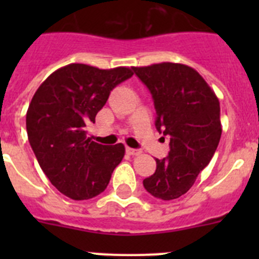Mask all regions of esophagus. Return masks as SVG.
<instances>
[{"label":"esophagus","mask_w":259,"mask_h":259,"mask_svg":"<svg viewBox=\"0 0 259 259\" xmlns=\"http://www.w3.org/2000/svg\"><path fill=\"white\" fill-rule=\"evenodd\" d=\"M125 152H127L130 155H137V154H140L141 150L140 149H134V148H127V149H125Z\"/></svg>","instance_id":"1"}]
</instances>
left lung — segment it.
Returning a JSON list of instances; mask_svg holds the SVG:
<instances>
[{
  "instance_id": "left-lung-1",
  "label": "left lung",
  "mask_w": 259,
  "mask_h": 259,
  "mask_svg": "<svg viewBox=\"0 0 259 259\" xmlns=\"http://www.w3.org/2000/svg\"><path fill=\"white\" fill-rule=\"evenodd\" d=\"M132 70L152 93L157 131L170 136L168 155L155 159V172L144 179V188L155 198L175 200L192 188L218 148L219 100L189 66L163 62Z\"/></svg>"
}]
</instances>
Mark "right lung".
I'll return each instance as SVG.
<instances>
[{
  "label": "right lung",
  "mask_w": 259,
  "mask_h": 259,
  "mask_svg": "<svg viewBox=\"0 0 259 259\" xmlns=\"http://www.w3.org/2000/svg\"><path fill=\"white\" fill-rule=\"evenodd\" d=\"M134 75L132 68L100 70L71 63L47 77L32 97L26 125L41 170L72 200L96 197L106 189L124 145H101L87 137V125L106 104L110 92Z\"/></svg>",
  "instance_id": "right-lung-1"
}]
</instances>
